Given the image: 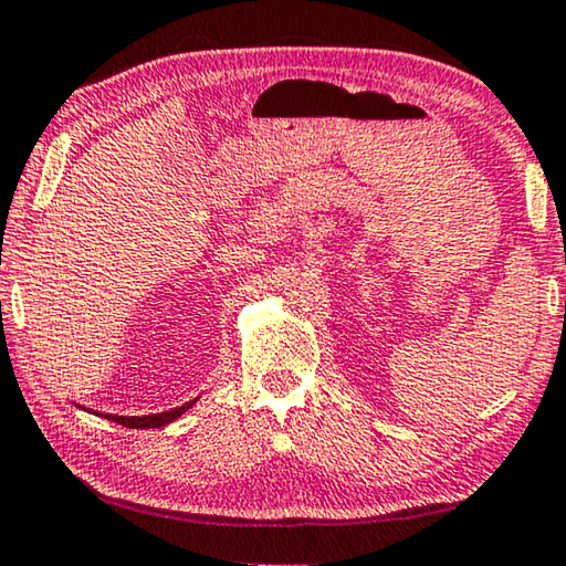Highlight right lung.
<instances>
[{"mask_svg":"<svg viewBox=\"0 0 566 566\" xmlns=\"http://www.w3.org/2000/svg\"><path fill=\"white\" fill-rule=\"evenodd\" d=\"M195 401H197V399H191V401H187V405L175 407V409H169V411H159V415H142V417L104 415V419H112V421H117V424L129 427V429H159V427H167L169 421L179 419L191 405H195Z\"/></svg>","mask_w":566,"mask_h":566,"instance_id":"right-lung-1","label":"right lung"}]
</instances>
